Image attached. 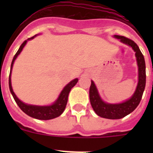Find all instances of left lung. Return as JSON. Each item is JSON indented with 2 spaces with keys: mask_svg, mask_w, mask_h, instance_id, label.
Segmentation results:
<instances>
[{
  "mask_svg": "<svg viewBox=\"0 0 153 153\" xmlns=\"http://www.w3.org/2000/svg\"><path fill=\"white\" fill-rule=\"evenodd\" d=\"M114 37L120 39L123 44L130 46L136 52V61L139 67V81L134 94L129 100L122 103L111 104L105 102L102 100L98 93L97 87L91 81L90 87V100L93 110L99 117L110 120H118L125 117L132 113L138 106L141 101L143 92L146 86V63L143 53L140 51L137 44L133 40L120 35H114Z\"/></svg>",
  "mask_w": 153,
  "mask_h": 153,
  "instance_id": "obj_1",
  "label": "left lung"
}]
</instances>
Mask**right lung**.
Wrapping results in <instances>:
<instances>
[{
  "label": "right lung",
  "mask_w": 153,
  "mask_h": 153,
  "mask_svg": "<svg viewBox=\"0 0 153 153\" xmlns=\"http://www.w3.org/2000/svg\"><path fill=\"white\" fill-rule=\"evenodd\" d=\"M34 36H36V35ZM34 36H32L30 38L27 39V40L33 39ZM27 40L24 41V43L21 44L17 52L16 53V54L13 56V60H12L11 66H10V75H9V88H10V91L19 107L21 108V110L24 113H26L27 115H28L29 117L41 120H51V119H54L60 116L63 113V112L64 111L66 106H67V100H68L69 93H70L71 89L76 84V83L78 82V79L76 78V79H74V80L70 81V83L63 89L57 100L51 106H33V105H29V104L24 103L22 101L20 100L17 97V96L15 95V93H13V89H12L10 75H11L12 67H13L14 60H16L17 56L20 54V53L22 51L23 48L24 47V46L26 45Z\"/></svg>",
  "instance_id": "1"
}]
</instances>
